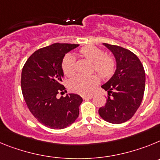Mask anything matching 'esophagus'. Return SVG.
<instances>
[{
    "mask_svg": "<svg viewBox=\"0 0 160 160\" xmlns=\"http://www.w3.org/2000/svg\"><path fill=\"white\" fill-rule=\"evenodd\" d=\"M83 99L84 100H88V99H92V95H88V96H83Z\"/></svg>",
    "mask_w": 160,
    "mask_h": 160,
    "instance_id": "34e87169",
    "label": "esophagus"
}]
</instances>
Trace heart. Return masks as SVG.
Here are the masks:
<instances>
[{"instance_id":"heart-1","label":"heart","mask_w":160,"mask_h":160,"mask_svg":"<svg viewBox=\"0 0 160 160\" xmlns=\"http://www.w3.org/2000/svg\"><path fill=\"white\" fill-rule=\"evenodd\" d=\"M82 56L93 63V69L102 78H109L116 68L114 57L107 55L105 51L95 46H87L80 50ZM63 73L68 76H72L76 72V60L72 54L65 55L62 63ZM98 78L94 75H77L69 82V88L72 91L80 94L90 93L98 84Z\"/></svg>"}]
</instances>
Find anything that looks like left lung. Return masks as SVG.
<instances>
[{"instance_id": "obj_1", "label": "left lung", "mask_w": 160, "mask_h": 160, "mask_svg": "<svg viewBox=\"0 0 160 160\" xmlns=\"http://www.w3.org/2000/svg\"><path fill=\"white\" fill-rule=\"evenodd\" d=\"M113 54L117 68L101 86L108 92L104 106L98 110L105 121L120 124L130 120L140 106L145 90V71L137 55L119 46L103 43Z\"/></svg>"}]
</instances>
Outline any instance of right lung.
<instances>
[{
    "label": "right lung",
    "mask_w": 160,
    "mask_h": 160,
    "mask_svg": "<svg viewBox=\"0 0 160 160\" xmlns=\"http://www.w3.org/2000/svg\"><path fill=\"white\" fill-rule=\"evenodd\" d=\"M78 46L54 43L42 47L29 57L22 68L21 87L27 107L40 123L49 128H66L79 116L81 97L69 93L56 97L65 89L61 84L63 57Z\"/></svg>",
    "instance_id": "obj_1"
}]
</instances>
